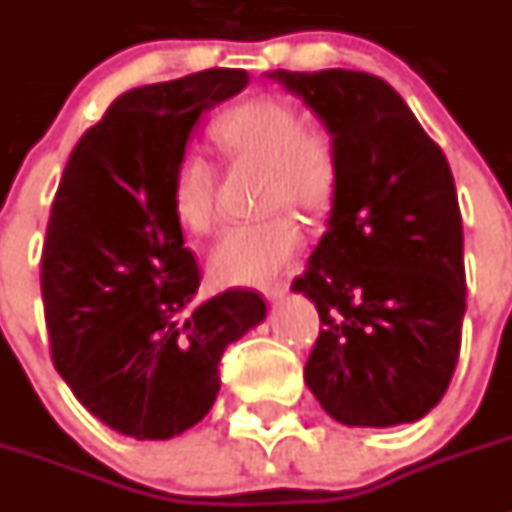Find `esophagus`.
Masks as SVG:
<instances>
[{"instance_id": "obj_1", "label": "esophagus", "mask_w": 512, "mask_h": 512, "mask_svg": "<svg viewBox=\"0 0 512 512\" xmlns=\"http://www.w3.org/2000/svg\"><path fill=\"white\" fill-rule=\"evenodd\" d=\"M261 292H264L266 300H279L287 292V285H285V282H274V285L261 287Z\"/></svg>"}]
</instances>
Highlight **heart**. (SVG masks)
I'll return each instance as SVG.
<instances>
[{
	"label": "heart",
	"mask_w": 512,
	"mask_h": 512,
	"mask_svg": "<svg viewBox=\"0 0 512 512\" xmlns=\"http://www.w3.org/2000/svg\"><path fill=\"white\" fill-rule=\"evenodd\" d=\"M222 152L238 163L264 165V202L316 214L329 207L339 178L329 129L305 126L285 98H253L227 108L212 124ZM170 204L183 227L207 233L217 217V168L202 152H183L173 170ZM305 235L290 214L227 227L209 251V272L225 285H261L300 253Z\"/></svg>",
	"instance_id": "heart-1"
}]
</instances>
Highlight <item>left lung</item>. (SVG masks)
Returning <instances> with one entry per match:
<instances>
[{"instance_id": "8db88e82", "label": "left lung", "mask_w": 512, "mask_h": 512, "mask_svg": "<svg viewBox=\"0 0 512 512\" xmlns=\"http://www.w3.org/2000/svg\"><path fill=\"white\" fill-rule=\"evenodd\" d=\"M331 131L339 178L326 233L292 292L321 334L305 383L347 427L417 422L443 399L466 313L464 227L443 150L381 77L266 72Z\"/></svg>"}]
</instances>
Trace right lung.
<instances>
[{"label": "right lung", "instance_id": "obj_1", "mask_svg": "<svg viewBox=\"0 0 512 512\" xmlns=\"http://www.w3.org/2000/svg\"><path fill=\"white\" fill-rule=\"evenodd\" d=\"M248 80L204 69L129 90L77 142L56 191L41 261L51 357L87 412L129 438L202 422L225 347L266 318L253 290L194 303L202 274L170 204L199 116Z\"/></svg>", "mask_w": 512, "mask_h": 512}]
</instances>
